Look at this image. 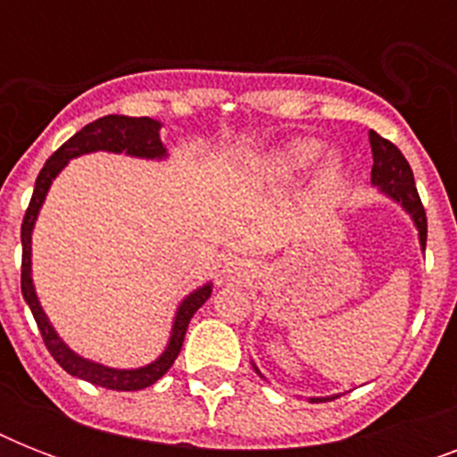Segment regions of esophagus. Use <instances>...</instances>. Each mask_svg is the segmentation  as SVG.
<instances>
[{
	"label": "esophagus",
	"instance_id": "esophagus-1",
	"mask_svg": "<svg viewBox=\"0 0 457 457\" xmlns=\"http://www.w3.org/2000/svg\"><path fill=\"white\" fill-rule=\"evenodd\" d=\"M222 275L228 279H235V282H242V279L251 278V270H249V263H244V261H228L225 263V270Z\"/></svg>",
	"mask_w": 457,
	"mask_h": 457
}]
</instances>
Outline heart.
I'll return each mask as SVG.
<instances>
[{
    "label": "heart",
    "mask_w": 457,
    "mask_h": 457,
    "mask_svg": "<svg viewBox=\"0 0 457 457\" xmlns=\"http://www.w3.org/2000/svg\"><path fill=\"white\" fill-rule=\"evenodd\" d=\"M320 154V145L315 139H299V142H292L289 146H285L282 152L278 154V158L272 161V168L282 175H289V172L303 170L305 165H311ZM339 175V161L337 156H329L325 161V168H322V178L332 179Z\"/></svg>",
    "instance_id": "b5f03b06"
}]
</instances>
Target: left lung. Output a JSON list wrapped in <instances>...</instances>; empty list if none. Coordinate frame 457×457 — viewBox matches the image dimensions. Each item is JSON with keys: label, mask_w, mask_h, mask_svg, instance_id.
<instances>
[{"label": "left lung", "mask_w": 457, "mask_h": 457, "mask_svg": "<svg viewBox=\"0 0 457 457\" xmlns=\"http://www.w3.org/2000/svg\"><path fill=\"white\" fill-rule=\"evenodd\" d=\"M370 146H372V185H377L384 194H389L391 199H396L401 206L412 215V220L420 229V244L422 249L427 246V213L422 201H420L415 178H412L411 163L405 161L394 142L384 139L375 130H370ZM339 398V396H332ZM332 398H311L312 403H322V401H332Z\"/></svg>", "instance_id": "1"}]
</instances>
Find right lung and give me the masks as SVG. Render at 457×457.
Wrapping results in <instances>:
<instances>
[{
  "label": "right lung",
  "instance_id": "right-lung-1",
  "mask_svg": "<svg viewBox=\"0 0 457 457\" xmlns=\"http://www.w3.org/2000/svg\"><path fill=\"white\" fill-rule=\"evenodd\" d=\"M158 130H161V123L154 120V118H130V116H104L92 120L89 125H85L80 132H75L73 137L68 139L66 145H61L56 152L49 156V161L45 163V168L39 170L37 179H35V192H32V199L28 204V211H25L23 225H21V244H23V263H21V292H23L25 303L30 305L32 318L37 322L39 334L45 339L46 351L54 355V361L59 362L61 368L66 370L68 375L80 377L85 382L96 384V386H104V389L113 391H139L152 386L154 382H158L161 377L170 370V365L175 362V358L179 355V348H182V341H185L187 327H189V320L194 318V312L199 311L201 305L206 303V299L211 296V285L201 287L194 294H189L182 305L178 308V318H175V325H172V337L170 344L165 348V353L154 361L152 365L139 370H113L104 368L99 362L85 361L80 355H75L71 348L63 344V341L56 337V332L49 325L45 311L39 308V301L35 296V287H32L30 278V235L32 225L37 220L39 206L46 196V189L52 185V179L61 172V168L71 161V158L80 156V154L89 152H125L130 156H142V158H161L165 156V149L158 139Z\"/></svg>",
  "mask_w": 457,
  "mask_h": 457
}]
</instances>
